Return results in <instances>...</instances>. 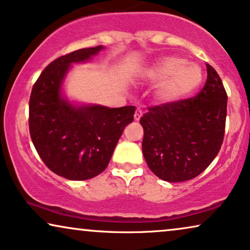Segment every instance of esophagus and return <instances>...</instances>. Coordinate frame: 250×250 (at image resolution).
<instances>
[{
    "label": "esophagus",
    "mask_w": 250,
    "mask_h": 250,
    "mask_svg": "<svg viewBox=\"0 0 250 250\" xmlns=\"http://www.w3.org/2000/svg\"><path fill=\"white\" fill-rule=\"evenodd\" d=\"M142 115H143V111H142V108H137L136 109V112H135V115H134V118H135V120L136 121H139V119L142 118Z\"/></svg>",
    "instance_id": "34e87169"
}]
</instances>
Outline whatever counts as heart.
I'll return each mask as SVG.
<instances>
[{
	"label": "heart",
	"mask_w": 250,
	"mask_h": 250,
	"mask_svg": "<svg viewBox=\"0 0 250 250\" xmlns=\"http://www.w3.org/2000/svg\"><path fill=\"white\" fill-rule=\"evenodd\" d=\"M152 79L164 82L159 95L164 101H178L193 94L204 81V71L194 62L184 58L162 59L151 73Z\"/></svg>",
	"instance_id": "1"
}]
</instances>
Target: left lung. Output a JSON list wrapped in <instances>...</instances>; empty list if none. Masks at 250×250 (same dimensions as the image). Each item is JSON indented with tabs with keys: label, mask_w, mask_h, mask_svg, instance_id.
Wrapping results in <instances>:
<instances>
[{
	"label": "left lung",
	"mask_w": 250,
	"mask_h": 250,
	"mask_svg": "<svg viewBox=\"0 0 250 250\" xmlns=\"http://www.w3.org/2000/svg\"><path fill=\"white\" fill-rule=\"evenodd\" d=\"M228 95L215 68L194 97L148 106L142 116V148L154 175L176 183L197 177L218 154L225 132Z\"/></svg>",
	"instance_id": "8db88e82"
}]
</instances>
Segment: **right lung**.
Masks as SVG:
<instances>
[{"label":"right lung","instance_id":"right-lung-1","mask_svg":"<svg viewBox=\"0 0 250 250\" xmlns=\"http://www.w3.org/2000/svg\"><path fill=\"white\" fill-rule=\"evenodd\" d=\"M103 49H80L55 59L36 80L29 98V134L50 170L72 181H85L108 166L135 106L75 107L62 98L61 85L72 62H85Z\"/></svg>","mask_w":250,"mask_h":250}]
</instances>
